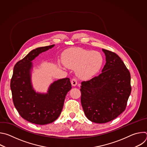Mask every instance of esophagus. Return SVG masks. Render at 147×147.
I'll return each mask as SVG.
<instances>
[{"instance_id":"34e87169","label":"esophagus","mask_w":147,"mask_h":147,"mask_svg":"<svg viewBox=\"0 0 147 147\" xmlns=\"http://www.w3.org/2000/svg\"><path fill=\"white\" fill-rule=\"evenodd\" d=\"M71 85L73 86H76L77 84V81L76 78H73L71 80Z\"/></svg>"}]
</instances>
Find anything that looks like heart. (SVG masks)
<instances>
[{
    "instance_id": "1",
    "label": "heart",
    "mask_w": 147,
    "mask_h": 147,
    "mask_svg": "<svg viewBox=\"0 0 147 147\" xmlns=\"http://www.w3.org/2000/svg\"><path fill=\"white\" fill-rule=\"evenodd\" d=\"M62 62L66 67L76 69V73L79 78L88 80L99 71L103 64V57L97 51L74 48L63 53Z\"/></svg>"
}]
</instances>
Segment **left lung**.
I'll return each mask as SVG.
<instances>
[{
    "instance_id": "8db88e82",
    "label": "left lung",
    "mask_w": 147,
    "mask_h": 147,
    "mask_svg": "<svg viewBox=\"0 0 147 147\" xmlns=\"http://www.w3.org/2000/svg\"><path fill=\"white\" fill-rule=\"evenodd\" d=\"M106 64L102 73L90 80L82 81L81 103L86 117L96 123H105L125 109L131 91V76L120 57L102 49Z\"/></svg>"
}]
</instances>
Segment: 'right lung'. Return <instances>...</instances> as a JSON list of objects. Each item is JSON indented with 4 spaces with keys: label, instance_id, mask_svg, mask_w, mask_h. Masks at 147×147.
<instances>
[{
    "label": "right lung",
    "instance_id": "1",
    "mask_svg": "<svg viewBox=\"0 0 147 147\" xmlns=\"http://www.w3.org/2000/svg\"><path fill=\"white\" fill-rule=\"evenodd\" d=\"M55 45L40 47L31 51L15 65L10 81L14 105L20 115L32 123L44 125L56 120L60 115L67 93L71 89L70 78L55 81L48 93H36L31 82V61L39 53Z\"/></svg>",
    "mask_w": 147,
    "mask_h": 147
}]
</instances>
